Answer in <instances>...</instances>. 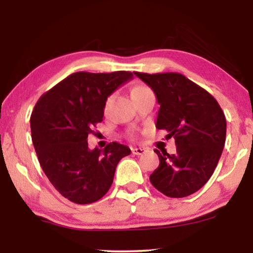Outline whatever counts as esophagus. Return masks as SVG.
I'll list each match as a JSON object with an SVG mask.
<instances>
[{"mask_svg":"<svg viewBox=\"0 0 253 253\" xmlns=\"http://www.w3.org/2000/svg\"><path fill=\"white\" fill-rule=\"evenodd\" d=\"M131 152H132V154H136V155H141L145 152V148H141V147H133L131 148Z\"/></svg>","mask_w":253,"mask_h":253,"instance_id":"1","label":"esophagus"}]
</instances>
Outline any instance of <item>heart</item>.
I'll return each mask as SVG.
<instances>
[{"instance_id":"1","label":"heart","mask_w":253,"mask_h":253,"mask_svg":"<svg viewBox=\"0 0 253 253\" xmlns=\"http://www.w3.org/2000/svg\"><path fill=\"white\" fill-rule=\"evenodd\" d=\"M146 88H147L146 86H144V85H136V86H134V87L132 88V94H133V93L139 92V91H143V89H146Z\"/></svg>"}]
</instances>
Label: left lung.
<instances>
[{"mask_svg": "<svg viewBox=\"0 0 253 253\" xmlns=\"http://www.w3.org/2000/svg\"><path fill=\"white\" fill-rule=\"evenodd\" d=\"M153 89L158 103L157 129L175 138L176 153L158 154L152 185L171 198L188 197L206 184L226 141L227 122L219 103L206 89L177 72H133Z\"/></svg>", "mask_w": 253, "mask_h": 253, "instance_id": "1", "label": "left lung"}]
</instances>
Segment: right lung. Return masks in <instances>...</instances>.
<instances>
[{
    "label": "right lung",
    "instance_id": "1",
    "mask_svg": "<svg viewBox=\"0 0 253 253\" xmlns=\"http://www.w3.org/2000/svg\"><path fill=\"white\" fill-rule=\"evenodd\" d=\"M130 71L75 72L44 93L31 115V132L41 168L54 188L76 204L101 199L120 160L131 153L113 141L89 150L88 134L103 119L108 96L132 79Z\"/></svg>",
    "mask_w": 253,
    "mask_h": 253
}]
</instances>
